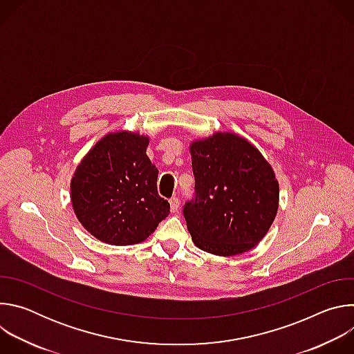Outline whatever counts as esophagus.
<instances>
[{"mask_svg": "<svg viewBox=\"0 0 354 354\" xmlns=\"http://www.w3.org/2000/svg\"><path fill=\"white\" fill-rule=\"evenodd\" d=\"M169 205H171V212H172V213H176L178 209H179V198H178V196L171 197Z\"/></svg>", "mask_w": 354, "mask_h": 354, "instance_id": "34e87169", "label": "esophagus"}]
</instances>
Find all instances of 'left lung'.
Listing matches in <instances>:
<instances>
[{"mask_svg":"<svg viewBox=\"0 0 354 354\" xmlns=\"http://www.w3.org/2000/svg\"><path fill=\"white\" fill-rule=\"evenodd\" d=\"M194 193L183 206L197 248L232 257L254 248L279 206V183L259 151L232 133L190 145Z\"/></svg>","mask_w":354,"mask_h":354,"instance_id":"left-lung-1","label":"left lung"}]
</instances>
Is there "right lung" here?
Masks as SVG:
<instances>
[{"label": "right lung", "mask_w": 354, "mask_h": 354, "mask_svg": "<svg viewBox=\"0 0 354 354\" xmlns=\"http://www.w3.org/2000/svg\"><path fill=\"white\" fill-rule=\"evenodd\" d=\"M148 137L112 133L100 140L78 165L71 201L80 223L111 245L142 242L169 214L158 194V168L145 151Z\"/></svg>", "instance_id": "obj_1"}]
</instances>
